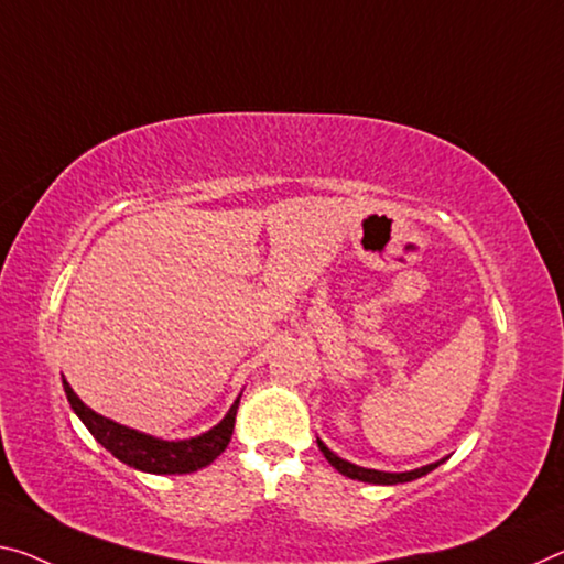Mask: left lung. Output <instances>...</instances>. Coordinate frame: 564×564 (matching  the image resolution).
I'll return each instance as SVG.
<instances>
[{
  "label": "left lung",
  "instance_id": "8db88e82",
  "mask_svg": "<svg viewBox=\"0 0 564 564\" xmlns=\"http://www.w3.org/2000/svg\"><path fill=\"white\" fill-rule=\"evenodd\" d=\"M318 449L324 452V457L328 459V464L334 469L341 471L344 477L348 479H359V481H371V485H401V481H411V479H419L432 471L434 467H440V462L436 464H429V467L422 469H414V471H401V475H394V471H377V469H364V467H356V464L346 462L341 457H336L334 452L328 449V446L318 440Z\"/></svg>",
  "mask_w": 564,
  "mask_h": 564
}]
</instances>
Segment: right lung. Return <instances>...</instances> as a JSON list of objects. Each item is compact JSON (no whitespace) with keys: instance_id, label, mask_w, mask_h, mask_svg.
<instances>
[{"instance_id":"1","label":"right lung","mask_w":564,"mask_h":564,"mask_svg":"<svg viewBox=\"0 0 564 564\" xmlns=\"http://www.w3.org/2000/svg\"><path fill=\"white\" fill-rule=\"evenodd\" d=\"M62 383H65L67 401L73 404L75 414L83 419L89 434H93L107 452H112L120 462L130 464V467H135L140 471H150V475H187V471H198L203 467H208L210 462H216L220 454L226 452L230 436H234L240 399L230 406L226 419L203 436H195V440L185 442H163L155 440V436L140 434L135 429L115 424L110 419L95 414L93 409L79 401V397L67 381Z\"/></svg>"}]
</instances>
